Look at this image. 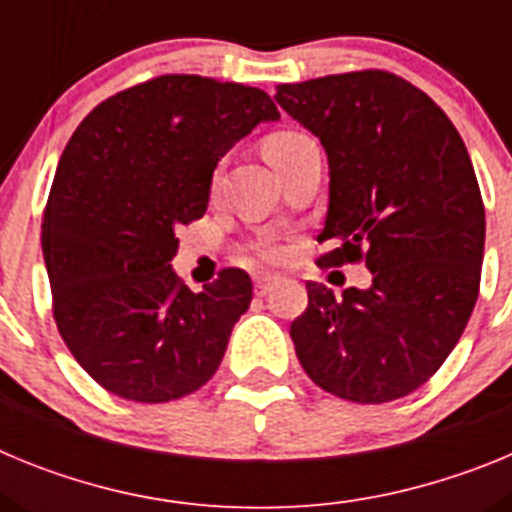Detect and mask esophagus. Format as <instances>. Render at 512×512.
<instances>
[{"label": "esophagus", "instance_id": "obj_1", "mask_svg": "<svg viewBox=\"0 0 512 512\" xmlns=\"http://www.w3.org/2000/svg\"><path fill=\"white\" fill-rule=\"evenodd\" d=\"M274 284H277V277H256V295L264 297L266 292H271Z\"/></svg>", "mask_w": 512, "mask_h": 512}]
</instances>
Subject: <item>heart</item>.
<instances>
[{
    "instance_id": "obj_1",
    "label": "heart",
    "mask_w": 512,
    "mask_h": 512,
    "mask_svg": "<svg viewBox=\"0 0 512 512\" xmlns=\"http://www.w3.org/2000/svg\"><path fill=\"white\" fill-rule=\"evenodd\" d=\"M307 135L302 133H292V130H282V133H274L266 138V146H264V153L266 158H269V164H274V161H279L282 156H287L289 151H295L297 146H302V143H307ZM264 253L269 256V259H277L279 251L277 248H264Z\"/></svg>"
}]
</instances>
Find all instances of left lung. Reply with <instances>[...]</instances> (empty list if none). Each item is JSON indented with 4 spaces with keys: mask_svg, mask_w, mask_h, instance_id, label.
I'll list each match as a JSON object with an SVG mask.
<instances>
[{
    "mask_svg": "<svg viewBox=\"0 0 512 512\" xmlns=\"http://www.w3.org/2000/svg\"><path fill=\"white\" fill-rule=\"evenodd\" d=\"M274 99L323 143L320 266L364 261L366 289L307 282L289 336L312 382L379 405L415 392L454 351L479 295L485 205L467 146L425 92L387 71L279 84Z\"/></svg>",
    "mask_w": 512,
    "mask_h": 512,
    "instance_id": "1",
    "label": "left lung"
}]
</instances>
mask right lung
<instances>
[{
    "instance_id": "right-lung-1",
    "label": "right lung",
    "mask_w": 512,
    "mask_h": 512,
    "mask_svg": "<svg viewBox=\"0 0 512 512\" xmlns=\"http://www.w3.org/2000/svg\"><path fill=\"white\" fill-rule=\"evenodd\" d=\"M269 94L169 74L97 104L58 161L43 215L53 318L84 372L133 402L192 395L217 372L251 277L223 269L192 292L171 269L217 161L261 122Z\"/></svg>"
}]
</instances>
